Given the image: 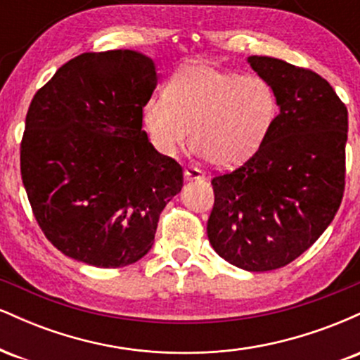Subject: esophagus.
<instances>
[{"label": "esophagus", "mask_w": 360, "mask_h": 360, "mask_svg": "<svg viewBox=\"0 0 360 360\" xmlns=\"http://www.w3.org/2000/svg\"><path fill=\"white\" fill-rule=\"evenodd\" d=\"M184 179L186 181H203L205 172L198 167H186L184 169Z\"/></svg>", "instance_id": "obj_1"}]
</instances>
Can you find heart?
I'll return each mask as SVG.
<instances>
[{
    "label": "heart",
    "instance_id": "b5f03b06",
    "mask_svg": "<svg viewBox=\"0 0 360 360\" xmlns=\"http://www.w3.org/2000/svg\"><path fill=\"white\" fill-rule=\"evenodd\" d=\"M142 111L148 139L160 154L174 155L189 139L198 154L220 169L242 166L262 147L276 117L278 100L262 77L238 76L206 62L177 71Z\"/></svg>",
    "mask_w": 360,
    "mask_h": 360
}]
</instances>
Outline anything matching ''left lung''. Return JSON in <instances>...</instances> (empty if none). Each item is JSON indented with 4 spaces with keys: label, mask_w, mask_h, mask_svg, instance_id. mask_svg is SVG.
I'll return each mask as SVG.
<instances>
[{
    "label": "left lung",
    "mask_w": 360,
    "mask_h": 360,
    "mask_svg": "<svg viewBox=\"0 0 360 360\" xmlns=\"http://www.w3.org/2000/svg\"><path fill=\"white\" fill-rule=\"evenodd\" d=\"M247 62L272 86L279 115L242 167L213 177L206 232L226 262L264 272L300 257L335 217L344 196L349 117L316 72L266 56Z\"/></svg>",
    "instance_id": "obj_1"
}]
</instances>
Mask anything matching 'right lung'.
<instances>
[{
	"mask_svg": "<svg viewBox=\"0 0 360 360\" xmlns=\"http://www.w3.org/2000/svg\"><path fill=\"white\" fill-rule=\"evenodd\" d=\"M155 86L146 53H82L32 100L23 186L45 237L68 257L123 267L154 245L160 212L183 188V169L142 130Z\"/></svg>",
	"mask_w": 360,
	"mask_h": 360,
	"instance_id": "add662e5",
	"label": "right lung"
}]
</instances>
